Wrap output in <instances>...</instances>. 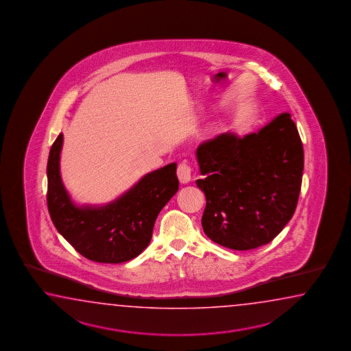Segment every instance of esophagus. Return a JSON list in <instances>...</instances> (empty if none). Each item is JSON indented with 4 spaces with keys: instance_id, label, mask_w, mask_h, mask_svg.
I'll return each instance as SVG.
<instances>
[{
    "instance_id": "34e87169",
    "label": "esophagus",
    "mask_w": 351,
    "mask_h": 351,
    "mask_svg": "<svg viewBox=\"0 0 351 351\" xmlns=\"http://www.w3.org/2000/svg\"><path fill=\"white\" fill-rule=\"evenodd\" d=\"M177 176H178L180 183H183V184L189 183L191 177H192V168H191V165H188L186 162L179 163L178 168H177Z\"/></svg>"
}]
</instances>
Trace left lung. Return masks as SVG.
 <instances>
[{
  "instance_id": "left-lung-1",
  "label": "left lung",
  "mask_w": 351,
  "mask_h": 351,
  "mask_svg": "<svg viewBox=\"0 0 351 351\" xmlns=\"http://www.w3.org/2000/svg\"><path fill=\"white\" fill-rule=\"evenodd\" d=\"M206 195L203 231L221 246L246 251L267 245L298 206L304 148L289 112L258 132L226 133L197 148Z\"/></svg>"
}]
</instances>
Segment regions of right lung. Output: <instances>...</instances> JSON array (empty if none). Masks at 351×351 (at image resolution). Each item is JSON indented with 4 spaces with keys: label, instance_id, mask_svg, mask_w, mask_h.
Instances as JSON below:
<instances>
[{
    "label": "right lung",
    "instance_id": "right-lung-1",
    "mask_svg": "<svg viewBox=\"0 0 351 351\" xmlns=\"http://www.w3.org/2000/svg\"><path fill=\"white\" fill-rule=\"evenodd\" d=\"M60 133L47 160V208L60 234L91 261L121 263L149 245L159 212L179 188L177 163L148 173L118 199L77 207L60 176Z\"/></svg>",
    "mask_w": 351,
    "mask_h": 351
}]
</instances>
